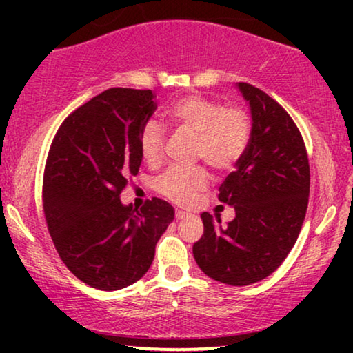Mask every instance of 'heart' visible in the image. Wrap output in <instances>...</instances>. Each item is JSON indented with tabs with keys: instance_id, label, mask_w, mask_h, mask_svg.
Masks as SVG:
<instances>
[{
	"instance_id": "1",
	"label": "heart",
	"mask_w": 353,
	"mask_h": 353,
	"mask_svg": "<svg viewBox=\"0 0 353 353\" xmlns=\"http://www.w3.org/2000/svg\"><path fill=\"white\" fill-rule=\"evenodd\" d=\"M243 139L244 132L241 123L234 119H223L207 132V137L202 139L197 149V156L214 165H223L233 161Z\"/></svg>"
}]
</instances>
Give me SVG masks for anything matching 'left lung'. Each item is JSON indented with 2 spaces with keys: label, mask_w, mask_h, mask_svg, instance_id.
Here are the masks:
<instances>
[{
  "label": "left lung",
  "mask_w": 353,
  "mask_h": 353,
  "mask_svg": "<svg viewBox=\"0 0 353 353\" xmlns=\"http://www.w3.org/2000/svg\"><path fill=\"white\" fill-rule=\"evenodd\" d=\"M156 109L151 90H105L62 122L48 152L43 210L51 239L65 267L99 291L141 279L175 216L159 197L120 201L138 175Z\"/></svg>",
  "instance_id": "8db88e82"
}]
</instances>
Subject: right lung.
<instances>
[{
    "label": "right lung",
    "instance_id": "right-lung-1",
    "mask_svg": "<svg viewBox=\"0 0 353 353\" xmlns=\"http://www.w3.org/2000/svg\"><path fill=\"white\" fill-rule=\"evenodd\" d=\"M252 132L238 170L219 199L234 209L228 221L202 215L204 234L192 245L207 276L231 286L267 278L301 233L310 194V165L302 134L281 105L262 91L250 99Z\"/></svg>",
    "mask_w": 353,
    "mask_h": 353
}]
</instances>
